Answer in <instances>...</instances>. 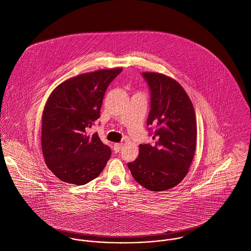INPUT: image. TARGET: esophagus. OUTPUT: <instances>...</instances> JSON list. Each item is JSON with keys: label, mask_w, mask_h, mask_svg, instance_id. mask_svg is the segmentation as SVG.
Here are the masks:
<instances>
[{"label": "esophagus", "mask_w": 251, "mask_h": 251, "mask_svg": "<svg viewBox=\"0 0 251 251\" xmlns=\"http://www.w3.org/2000/svg\"><path fill=\"white\" fill-rule=\"evenodd\" d=\"M122 147H123V145H122L121 143H116V144H114V151H115V152H119L120 150L122 149Z\"/></svg>", "instance_id": "1"}]
</instances>
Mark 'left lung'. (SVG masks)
Instances as JSON below:
<instances>
[{"label":"left lung","instance_id":"left-lung-1","mask_svg":"<svg viewBox=\"0 0 251 251\" xmlns=\"http://www.w3.org/2000/svg\"><path fill=\"white\" fill-rule=\"evenodd\" d=\"M151 89L147 125L156 128L154 145H140L138 158L128 163L134 179L151 192L177 186L186 177L197 147V118L191 99L173 78L144 72Z\"/></svg>","mask_w":251,"mask_h":251}]
</instances>
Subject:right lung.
<instances>
[{
    "label": "right lung",
    "instance_id": "add662e5",
    "mask_svg": "<svg viewBox=\"0 0 251 251\" xmlns=\"http://www.w3.org/2000/svg\"><path fill=\"white\" fill-rule=\"evenodd\" d=\"M122 68L71 77L50 95L42 115V151L49 169L61 181L85 185L97 178L111 151L87 130L100 116L103 96Z\"/></svg>",
    "mask_w": 251,
    "mask_h": 251
}]
</instances>
